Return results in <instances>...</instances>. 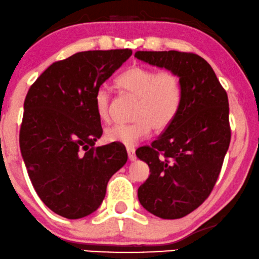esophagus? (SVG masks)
<instances>
[{
	"label": "esophagus",
	"instance_id": "obj_1",
	"mask_svg": "<svg viewBox=\"0 0 259 259\" xmlns=\"http://www.w3.org/2000/svg\"><path fill=\"white\" fill-rule=\"evenodd\" d=\"M127 152V158H129L130 161H135L136 155H135V149L132 148V147H126Z\"/></svg>",
	"mask_w": 259,
	"mask_h": 259
}]
</instances>
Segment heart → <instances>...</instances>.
Instances as JSON below:
<instances>
[{"label": "heart", "instance_id": "heart-1", "mask_svg": "<svg viewBox=\"0 0 259 259\" xmlns=\"http://www.w3.org/2000/svg\"><path fill=\"white\" fill-rule=\"evenodd\" d=\"M120 90L137 97L133 112V123L114 124L105 130L109 142L134 147L152 132H161L171 125L182 104V83L178 75L168 70L156 73L146 67H132L117 78ZM111 92L100 86L94 97L98 117L104 122L110 119Z\"/></svg>", "mask_w": 259, "mask_h": 259}]
</instances>
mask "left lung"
Returning a JSON list of instances; mask_svg holds the SVG:
<instances>
[{
  "mask_svg": "<svg viewBox=\"0 0 259 259\" xmlns=\"http://www.w3.org/2000/svg\"><path fill=\"white\" fill-rule=\"evenodd\" d=\"M137 60L178 75L182 104L152 146L136 150L150 175L139 188L142 207L161 219L184 218L210 195L231 142L228 97L204 58L191 52L137 51Z\"/></svg>",
  "mask_w": 259,
  "mask_h": 259,
  "instance_id": "8db88e82",
  "label": "left lung"
}]
</instances>
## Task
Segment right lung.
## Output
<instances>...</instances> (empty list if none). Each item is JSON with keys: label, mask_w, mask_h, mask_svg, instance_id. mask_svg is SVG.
Segmentation results:
<instances>
[{"label": "right lung", "mask_w": 259, "mask_h": 259, "mask_svg": "<svg viewBox=\"0 0 259 259\" xmlns=\"http://www.w3.org/2000/svg\"><path fill=\"white\" fill-rule=\"evenodd\" d=\"M132 54L129 49L77 52L52 63L28 90L21 155L39 198L61 217L75 220L96 211L110 178L125 165L120 146L94 147L103 135L94 97Z\"/></svg>", "instance_id": "right-lung-1"}]
</instances>
